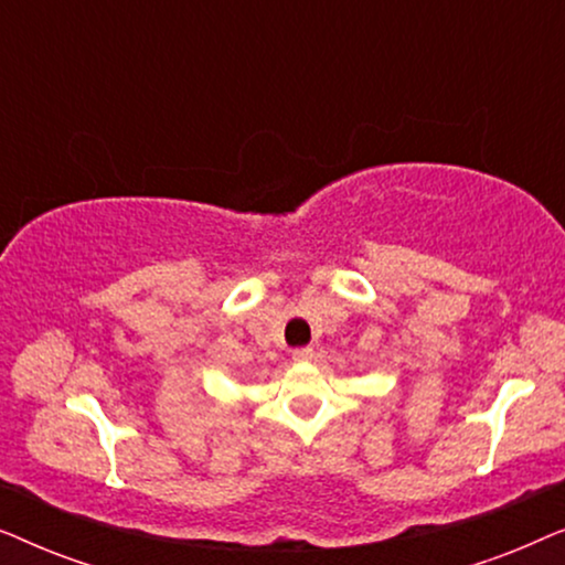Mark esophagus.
Wrapping results in <instances>:
<instances>
[{
	"label": "esophagus",
	"instance_id": "1",
	"mask_svg": "<svg viewBox=\"0 0 565 565\" xmlns=\"http://www.w3.org/2000/svg\"><path fill=\"white\" fill-rule=\"evenodd\" d=\"M292 360H296V362L313 360V350H311V347H298V350H292Z\"/></svg>",
	"mask_w": 565,
	"mask_h": 565
}]
</instances>
